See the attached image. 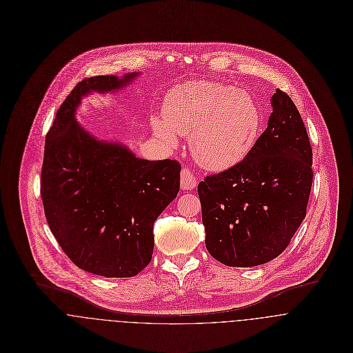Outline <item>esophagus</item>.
Masks as SVG:
<instances>
[{"label": "esophagus", "instance_id": "1", "mask_svg": "<svg viewBox=\"0 0 353 353\" xmlns=\"http://www.w3.org/2000/svg\"><path fill=\"white\" fill-rule=\"evenodd\" d=\"M181 186L186 192L194 190L197 188V176L189 167H183L181 172Z\"/></svg>", "mask_w": 353, "mask_h": 353}]
</instances>
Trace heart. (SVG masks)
Segmentation results:
<instances>
[{"label": "heart", "instance_id": "heart-1", "mask_svg": "<svg viewBox=\"0 0 353 353\" xmlns=\"http://www.w3.org/2000/svg\"><path fill=\"white\" fill-rule=\"evenodd\" d=\"M157 136L174 144L178 134L190 136L197 161L208 170L225 171L243 161L261 132V112L252 97L236 87L197 81L175 88L154 115Z\"/></svg>", "mask_w": 353, "mask_h": 353}]
</instances>
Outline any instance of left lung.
Here are the masks:
<instances>
[{"label": "left lung", "mask_w": 353, "mask_h": 353, "mask_svg": "<svg viewBox=\"0 0 353 353\" xmlns=\"http://www.w3.org/2000/svg\"><path fill=\"white\" fill-rule=\"evenodd\" d=\"M249 156L199 183L205 246L227 266L250 268L284 252L307 210L312 150L301 112L280 88Z\"/></svg>", "instance_id": "1"}]
</instances>
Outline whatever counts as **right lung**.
<instances>
[{
    "instance_id": "obj_1",
    "label": "right lung",
    "mask_w": 353,
    "mask_h": 353,
    "mask_svg": "<svg viewBox=\"0 0 353 353\" xmlns=\"http://www.w3.org/2000/svg\"><path fill=\"white\" fill-rule=\"evenodd\" d=\"M137 74L81 80L46 136L41 196L48 224L76 266L103 277H133L151 262L153 224L181 186L179 161L139 159L76 122L84 95L118 90Z\"/></svg>"
}]
</instances>
